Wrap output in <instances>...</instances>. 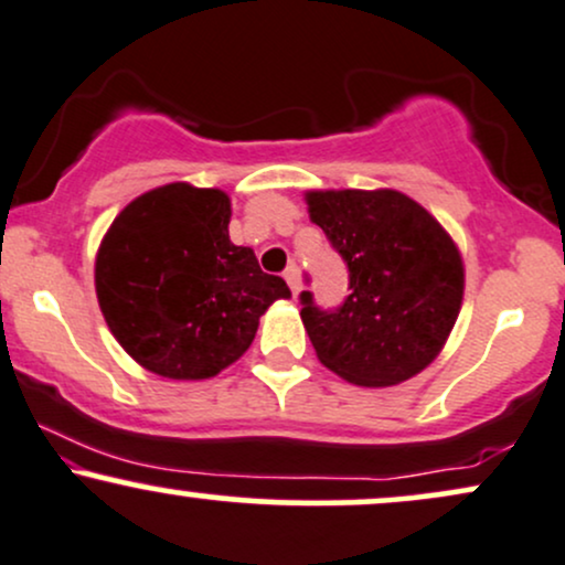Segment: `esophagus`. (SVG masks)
I'll use <instances>...</instances> for the list:
<instances>
[{
  "instance_id": "obj_1",
  "label": "esophagus",
  "mask_w": 565,
  "mask_h": 565,
  "mask_svg": "<svg viewBox=\"0 0 565 565\" xmlns=\"http://www.w3.org/2000/svg\"><path fill=\"white\" fill-rule=\"evenodd\" d=\"M284 278H287V284H289L291 295H300L302 284H300V268H297V263H291L289 268L284 270Z\"/></svg>"
}]
</instances>
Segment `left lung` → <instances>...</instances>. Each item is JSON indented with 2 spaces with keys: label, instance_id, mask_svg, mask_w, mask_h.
Returning <instances> with one entry per match:
<instances>
[{
  "label": "left lung",
  "instance_id": "1",
  "mask_svg": "<svg viewBox=\"0 0 565 565\" xmlns=\"http://www.w3.org/2000/svg\"><path fill=\"white\" fill-rule=\"evenodd\" d=\"M305 200L350 274V295L334 310L300 295L318 360L360 386L416 376L445 348L463 302V260L450 234L394 189L308 192Z\"/></svg>",
  "mask_w": 565,
  "mask_h": 565
}]
</instances>
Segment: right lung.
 I'll list each match as a JSON object with an SVG mask.
<instances>
[{
    "label": "right lung",
    "instance_id": "obj_1",
    "mask_svg": "<svg viewBox=\"0 0 565 565\" xmlns=\"http://www.w3.org/2000/svg\"><path fill=\"white\" fill-rule=\"evenodd\" d=\"M221 189L166 183L120 210L99 244L94 284L113 337L166 379L221 373L253 344L260 316L287 300L249 247L228 239Z\"/></svg>",
    "mask_w": 565,
    "mask_h": 565
}]
</instances>
